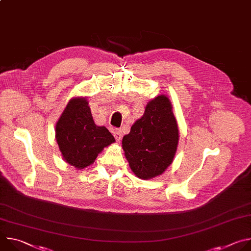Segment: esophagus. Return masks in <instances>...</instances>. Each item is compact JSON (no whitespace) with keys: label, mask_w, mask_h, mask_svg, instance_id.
I'll return each mask as SVG.
<instances>
[{"label":"esophagus","mask_w":251,"mask_h":251,"mask_svg":"<svg viewBox=\"0 0 251 251\" xmlns=\"http://www.w3.org/2000/svg\"><path fill=\"white\" fill-rule=\"evenodd\" d=\"M113 136H114V138L116 139V141L117 142H120L121 141V139H122V132H121V130H119V129H116V130H114V132H113Z\"/></svg>","instance_id":"esophagus-1"}]
</instances>
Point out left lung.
Segmentation results:
<instances>
[{
	"instance_id": "8db88e82",
	"label": "left lung",
	"mask_w": 251,
	"mask_h": 251,
	"mask_svg": "<svg viewBox=\"0 0 251 251\" xmlns=\"http://www.w3.org/2000/svg\"><path fill=\"white\" fill-rule=\"evenodd\" d=\"M178 129L166 95L151 100L143 116L122 140L125 157L133 173L143 180L162 175L176 152Z\"/></svg>"
}]
</instances>
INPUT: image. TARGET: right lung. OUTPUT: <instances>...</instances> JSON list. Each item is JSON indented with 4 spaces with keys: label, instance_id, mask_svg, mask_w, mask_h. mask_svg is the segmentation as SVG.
<instances>
[{
    "label": "right lung",
    "instance_id": "right-lung-1",
    "mask_svg": "<svg viewBox=\"0 0 251 251\" xmlns=\"http://www.w3.org/2000/svg\"><path fill=\"white\" fill-rule=\"evenodd\" d=\"M55 139L63 160L78 170L93 164L104 147L115 142L108 129L94 123L83 97L67 103L55 126Z\"/></svg>",
    "mask_w": 251,
    "mask_h": 251
}]
</instances>
